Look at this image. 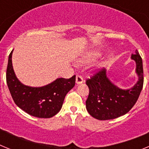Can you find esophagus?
I'll return each instance as SVG.
<instances>
[{"label":"esophagus","mask_w":149,"mask_h":149,"mask_svg":"<svg viewBox=\"0 0 149 149\" xmlns=\"http://www.w3.org/2000/svg\"><path fill=\"white\" fill-rule=\"evenodd\" d=\"M84 82V79L81 77V75H77L76 76V84H81Z\"/></svg>","instance_id":"1"}]
</instances>
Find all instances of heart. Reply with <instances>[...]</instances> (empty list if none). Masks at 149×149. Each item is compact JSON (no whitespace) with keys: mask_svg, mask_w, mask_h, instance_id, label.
<instances>
[{"mask_svg":"<svg viewBox=\"0 0 149 149\" xmlns=\"http://www.w3.org/2000/svg\"><path fill=\"white\" fill-rule=\"evenodd\" d=\"M98 56H99V54H98V52H91V53L88 54L86 55V56L84 59V60H81V63H87V62H89L91 61V60L97 58Z\"/></svg>","mask_w":149,"mask_h":149,"instance_id":"obj_1","label":"heart"}]
</instances>
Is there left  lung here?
<instances>
[{"instance_id": "8db88e82", "label": "left lung", "mask_w": 149, "mask_h": 149, "mask_svg": "<svg viewBox=\"0 0 149 149\" xmlns=\"http://www.w3.org/2000/svg\"><path fill=\"white\" fill-rule=\"evenodd\" d=\"M131 59L136 63L138 81L130 89H121L115 85L108 78L104 68L86 81L89 93L86 107L95 119H116L127 113L136 104L143 86V60L137 50Z\"/></svg>"}]
</instances>
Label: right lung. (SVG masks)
<instances>
[{
    "label": "right lung",
    "instance_id": "right-lung-1",
    "mask_svg": "<svg viewBox=\"0 0 149 149\" xmlns=\"http://www.w3.org/2000/svg\"><path fill=\"white\" fill-rule=\"evenodd\" d=\"M13 51L9 55L6 84L14 102L33 116L53 117L61 110L65 95L75 85V75L69 79L57 78L51 84L39 87L26 86L15 75L12 63Z\"/></svg>",
    "mask_w": 149,
    "mask_h": 149
}]
</instances>
